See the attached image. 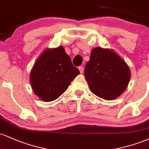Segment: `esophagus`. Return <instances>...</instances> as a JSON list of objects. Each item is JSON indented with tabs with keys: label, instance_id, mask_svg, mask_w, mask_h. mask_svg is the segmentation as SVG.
Masks as SVG:
<instances>
[{
	"label": "esophagus",
	"instance_id": "obj_1",
	"mask_svg": "<svg viewBox=\"0 0 149 149\" xmlns=\"http://www.w3.org/2000/svg\"><path fill=\"white\" fill-rule=\"evenodd\" d=\"M78 69H79V71H80V73H83V71H84V69H83V66H79V67H78Z\"/></svg>",
	"mask_w": 149,
	"mask_h": 149
}]
</instances>
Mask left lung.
Returning a JSON list of instances; mask_svg holds the SVG:
<instances>
[{
  "mask_svg": "<svg viewBox=\"0 0 149 149\" xmlns=\"http://www.w3.org/2000/svg\"><path fill=\"white\" fill-rule=\"evenodd\" d=\"M84 75L90 90L100 98L112 100L127 88L131 73L129 66L113 50L95 47L90 54Z\"/></svg>",
  "mask_w": 149,
  "mask_h": 149,
  "instance_id": "8db88e82",
  "label": "left lung"
}]
</instances>
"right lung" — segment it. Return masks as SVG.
<instances>
[{
	"label": "right lung",
	"instance_id": "right-lung-1",
	"mask_svg": "<svg viewBox=\"0 0 149 149\" xmlns=\"http://www.w3.org/2000/svg\"><path fill=\"white\" fill-rule=\"evenodd\" d=\"M62 46L46 49L37 59L30 73L31 88L45 102L57 100L79 74Z\"/></svg>",
	"mask_w": 149,
	"mask_h": 149
}]
</instances>
